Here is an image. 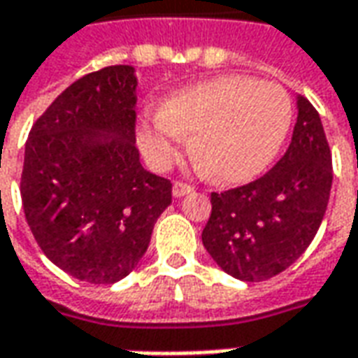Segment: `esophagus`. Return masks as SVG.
<instances>
[{"label": "esophagus", "mask_w": 358, "mask_h": 358, "mask_svg": "<svg viewBox=\"0 0 358 358\" xmlns=\"http://www.w3.org/2000/svg\"><path fill=\"white\" fill-rule=\"evenodd\" d=\"M189 192H194V188L186 184V182H174V186H172V196L174 198H182V196H188Z\"/></svg>", "instance_id": "esophagus-1"}]
</instances>
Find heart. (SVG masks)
Returning a JSON list of instances; mask_svg holds the SVG:
<instances>
[{"label":"heart","mask_w":358,"mask_h":358,"mask_svg":"<svg viewBox=\"0 0 358 358\" xmlns=\"http://www.w3.org/2000/svg\"><path fill=\"white\" fill-rule=\"evenodd\" d=\"M292 115L284 87L221 76L176 94L155 125L138 131V143L150 162L166 166L188 135H196L192 155L198 169L215 182L237 184L259 176L276 159Z\"/></svg>","instance_id":"b5f03b06"}]
</instances>
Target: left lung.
Wrapping results in <instances>:
<instances>
[{
  "mask_svg": "<svg viewBox=\"0 0 358 358\" xmlns=\"http://www.w3.org/2000/svg\"><path fill=\"white\" fill-rule=\"evenodd\" d=\"M292 143L274 169L255 182L211 192L203 247L217 266L243 282L286 271L310 247L331 192V150L322 119L298 96Z\"/></svg>",
  "mask_w": 358,
  "mask_h": 358,
  "instance_id": "1",
  "label": "left lung"
}]
</instances>
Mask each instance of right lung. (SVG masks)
I'll use <instances>...</instances> for the list:
<instances>
[{
    "label": "right lung",
    "instance_id": "right-lung-1",
    "mask_svg": "<svg viewBox=\"0 0 358 358\" xmlns=\"http://www.w3.org/2000/svg\"><path fill=\"white\" fill-rule=\"evenodd\" d=\"M135 92L127 64L86 74L27 138L21 199L31 233L58 268L90 284L125 278L172 201L170 180L138 160Z\"/></svg>",
    "mask_w": 358,
    "mask_h": 358
}]
</instances>
